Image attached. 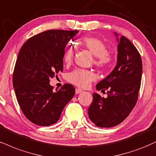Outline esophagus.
Instances as JSON below:
<instances>
[{
  "instance_id": "obj_1",
  "label": "esophagus",
  "mask_w": 156,
  "mask_h": 156,
  "mask_svg": "<svg viewBox=\"0 0 156 156\" xmlns=\"http://www.w3.org/2000/svg\"><path fill=\"white\" fill-rule=\"evenodd\" d=\"M82 91H82V90L80 89H78H78H76V94H78L81 93Z\"/></svg>"
}]
</instances>
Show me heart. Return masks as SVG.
<instances>
[{"label": "heart", "instance_id": "1", "mask_svg": "<svg viewBox=\"0 0 156 156\" xmlns=\"http://www.w3.org/2000/svg\"><path fill=\"white\" fill-rule=\"evenodd\" d=\"M80 45L89 50L94 56H95L94 64L99 68H106L111 62V54L107 51L105 44L100 39L94 37H86L82 39ZM74 54V47L73 46H68L64 54L65 62L66 64L72 62ZM95 78L96 76L92 71L80 68L76 69L67 76V79L70 83L80 88L88 87L91 82L95 80Z\"/></svg>", "mask_w": 156, "mask_h": 156}]
</instances>
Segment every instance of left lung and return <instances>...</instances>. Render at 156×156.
Wrapping results in <instances>:
<instances>
[{
  "label": "left lung",
  "instance_id": "8db88e82",
  "mask_svg": "<svg viewBox=\"0 0 156 156\" xmlns=\"http://www.w3.org/2000/svg\"><path fill=\"white\" fill-rule=\"evenodd\" d=\"M117 65L96 86L98 91L108 90V97L93 93V102L88 109L91 122L102 128L119 125L128 117L137 101L141 85L142 63L138 50L124 36L117 37Z\"/></svg>",
  "mask_w": 156,
  "mask_h": 156
}]
</instances>
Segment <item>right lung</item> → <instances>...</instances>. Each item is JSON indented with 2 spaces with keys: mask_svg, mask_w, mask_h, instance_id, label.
I'll return each instance as SVG.
<instances>
[{
  "mask_svg": "<svg viewBox=\"0 0 156 156\" xmlns=\"http://www.w3.org/2000/svg\"><path fill=\"white\" fill-rule=\"evenodd\" d=\"M78 30H49L31 37L19 51L13 73L17 102L26 118L37 126L57 123L76 93L65 83L53 91L51 78L63 70L65 48Z\"/></svg>",
  "mask_w": 156,
  "mask_h": 156,
  "instance_id": "right-lung-1",
  "label": "right lung"
}]
</instances>
